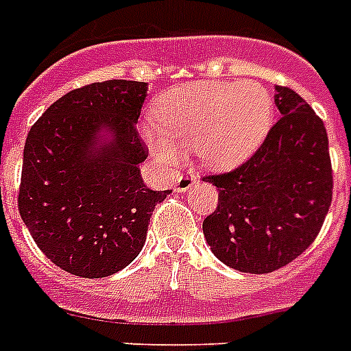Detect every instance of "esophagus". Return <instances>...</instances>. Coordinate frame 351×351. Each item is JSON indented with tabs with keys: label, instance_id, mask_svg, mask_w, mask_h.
<instances>
[{
	"label": "esophagus",
	"instance_id": "34e87169",
	"mask_svg": "<svg viewBox=\"0 0 351 351\" xmlns=\"http://www.w3.org/2000/svg\"><path fill=\"white\" fill-rule=\"evenodd\" d=\"M198 176L195 173H186V175H182L178 180L175 182V189L176 191H187L193 184H197Z\"/></svg>",
	"mask_w": 351,
	"mask_h": 351
}]
</instances>
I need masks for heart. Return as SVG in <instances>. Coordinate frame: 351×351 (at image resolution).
Returning <instances> with one entry per match:
<instances>
[{"instance_id": "1", "label": "heart", "mask_w": 351, "mask_h": 351, "mask_svg": "<svg viewBox=\"0 0 351 351\" xmlns=\"http://www.w3.org/2000/svg\"><path fill=\"white\" fill-rule=\"evenodd\" d=\"M273 114L271 96L261 85H186L162 96L145 142L165 165H176L182 151L195 149L209 167L230 169L261 145Z\"/></svg>"}]
</instances>
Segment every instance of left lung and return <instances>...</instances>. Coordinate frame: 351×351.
<instances>
[{"mask_svg":"<svg viewBox=\"0 0 351 351\" xmlns=\"http://www.w3.org/2000/svg\"><path fill=\"white\" fill-rule=\"evenodd\" d=\"M282 117L250 158L206 175L219 206L204 234L217 258L244 273H269L302 255L332 206L333 171L326 127L289 87L275 89Z\"/></svg>","mask_w":351,"mask_h":351,"instance_id":"1","label":"left lung"}]
</instances>
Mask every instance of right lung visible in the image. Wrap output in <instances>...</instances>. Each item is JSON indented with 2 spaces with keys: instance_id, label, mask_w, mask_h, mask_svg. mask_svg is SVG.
<instances>
[{
  "instance_id": "1",
  "label": "right lung",
  "mask_w": 351,
  "mask_h": 351,
  "mask_svg": "<svg viewBox=\"0 0 351 351\" xmlns=\"http://www.w3.org/2000/svg\"><path fill=\"white\" fill-rule=\"evenodd\" d=\"M143 82L107 80L56 100L25 142L18 209L43 255L76 277L120 271L145 242L154 206L167 191H151L138 164L149 149L136 129ZM109 126L115 143L92 149Z\"/></svg>"
}]
</instances>
